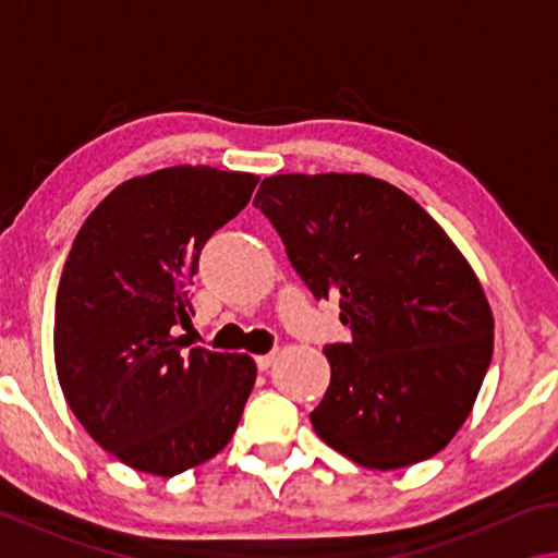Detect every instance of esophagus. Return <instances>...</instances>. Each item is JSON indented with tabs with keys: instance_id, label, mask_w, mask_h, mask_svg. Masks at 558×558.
Returning a JSON list of instances; mask_svg holds the SVG:
<instances>
[{
	"instance_id": "esophagus-1",
	"label": "esophagus",
	"mask_w": 558,
	"mask_h": 558,
	"mask_svg": "<svg viewBox=\"0 0 558 558\" xmlns=\"http://www.w3.org/2000/svg\"><path fill=\"white\" fill-rule=\"evenodd\" d=\"M276 362V352H270V354H260V356H256V366L260 372H266L268 366Z\"/></svg>"
}]
</instances>
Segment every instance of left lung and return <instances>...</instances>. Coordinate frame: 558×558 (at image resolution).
I'll list each match as a JSON object with an SVG mask.
<instances>
[{
    "label": "left lung",
    "mask_w": 558,
    "mask_h": 558,
    "mask_svg": "<svg viewBox=\"0 0 558 558\" xmlns=\"http://www.w3.org/2000/svg\"><path fill=\"white\" fill-rule=\"evenodd\" d=\"M253 206L317 300L339 298L352 342L310 413L327 446L372 470L436 456L465 423L493 359V313L448 233L366 174H276Z\"/></svg>",
    "instance_id": "1"
}]
</instances>
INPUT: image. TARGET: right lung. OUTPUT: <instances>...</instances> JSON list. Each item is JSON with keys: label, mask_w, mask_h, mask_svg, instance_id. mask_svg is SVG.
Instances as JSON below:
<instances>
[{"label": "right lung", "mask_w": 558, "mask_h": 558, "mask_svg": "<svg viewBox=\"0 0 558 558\" xmlns=\"http://www.w3.org/2000/svg\"><path fill=\"white\" fill-rule=\"evenodd\" d=\"M256 174L169 167L120 184L71 245L56 292L53 354L65 401L125 465L172 477L231 440L256 381L248 354L196 347L179 325L204 243Z\"/></svg>", "instance_id": "right-lung-1"}]
</instances>
